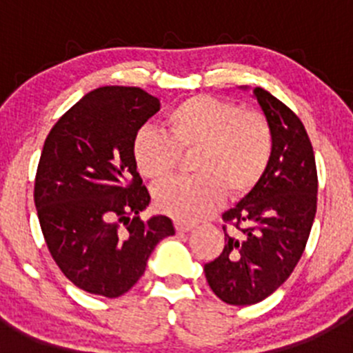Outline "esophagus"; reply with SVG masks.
<instances>
[{"label": "esophagus", "instance_id": "34e87169", "mask_svg": "<svg viewBox=\"0 0 353 353\" xmlns=\"http://www.w3.org/2000/svg\"><path fill=\"white\" fill-rule=\"evenodd\" d=\"M193 227H194L193 223H190V222H176V229H177V232H179V234L190 232Z\"/></svg>", "mask_w": 353, "mask_h": 353}]
</instances>
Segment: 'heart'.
<instances>
[{"label":"heart","instance_id":"b5f03b06","mask_svg":"<svg viewBox=\"0 0 353 353\" xmlns=\"http://www.w3.org/2000/svg\"><path fill=\"white\" fill-rule=\"evenodd\" d=\"M167 133L141 128L134 134L133 159L148 179L170 176L179 152H194L191 169L198 176L177 177L155 188V203L177 220H199L232 196L258 184L273 152L270 124L259 112L210 95H194L170 110Z\"/></svg>","mask_w":353,"mask_h":353}]
</instances>
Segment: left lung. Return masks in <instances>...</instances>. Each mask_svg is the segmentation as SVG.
I'll return each mask as SVG.
<instances>
[{
	"instance_id": "8db88e82",
	"label": "left lung",
	"mask_w": 353,
	"mask_h": 353,
	"mask_svg": "<svg viewBox=\"0 0 353 353\" xmlns=\"http://www.w3.org/2000/svg\"><path fill=\"white\" fill-rule=\"evenodd\" d=\"M252 97L272 130V159L258 184L223 213L232 230L223 227L222 254L205 265L210 288L230 305L261 302L285 282L316 215L318 174L304 124L265 88H252Z\"/></svg>"
}]
</instances>
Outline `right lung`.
Returning a JSON list of instances; mask_svg holds the SVG:
<instances>
[{
    "mask_svg": "<svg viewBox=\"0 0 353 353\" xmlns=\"http://www.w3.org/2000/svg\"><path fill=\"white\" fill-rule=\"evenodd\" d=\"M160 102L138 87L88 92L46 138L34 201L46 244L70 282L114 299L145 273L155 245L176 229L150 205L133 159V140Z\"/></svg>",
    "mask_w": 353,
    "mask_h": 353,
    "instance_id": "add662e5",
    "label": "right lung"
}]
</instances>
